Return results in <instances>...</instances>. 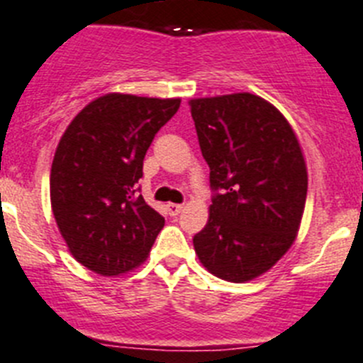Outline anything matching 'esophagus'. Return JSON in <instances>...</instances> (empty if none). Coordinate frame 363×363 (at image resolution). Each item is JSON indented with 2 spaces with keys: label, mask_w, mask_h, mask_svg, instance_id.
Here are the masks:
<instances>
[{
  "label": "esophagus",
  "mask_w": 363,
  "mask_h": 363,
  "mask_svg": "<svg viewBox=\"0 0 363 363\" xmlns=\"http://www.w3.org/2000/svg\"><path fill=\"white\" fill-rule=\"evenodd\" d=\"M182 208H184V206L175 204V202H169V204L166 206V210H168V213L172 215V217H177V215L182 211Z\"/></svg>",
  "instance_id": "34e87169"
}]
</instances>
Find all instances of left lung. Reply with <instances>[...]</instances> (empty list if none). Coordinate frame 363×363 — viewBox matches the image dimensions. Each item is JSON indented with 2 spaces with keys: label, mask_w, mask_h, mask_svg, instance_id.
Instances as JSON below:
<instances>
[{
  "label": "left lung",
  "mask_w": 363,
  "mask_h": 363,
  "mask_svg": "<svg viewBox=\"0 0 363 363\" xmlns=\"http://www.w3.org/2000/svg\"><path fill=\"white\" fill-rule=\"evenodd\" d=\"M189 106L213 191L195 253L218 279L246 282L295 240L308 195L302 150L286 117L259 96L204 97Z\"/></svg>",
  "instance_id": "8db88e82"
}]
</instances>
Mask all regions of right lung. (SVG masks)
<instances>
[{
	"instance_id": "1",
	"label": "right lung",
	"mask_w": 363,
	"mask_h": 363,
	"mask_svg": "<svg viewBox=\"0 0 363 363\" xmlns=\"http://www.w3.org/2000/svg\"><path fill=\"white\" fill-rule=\"evenodd\" d=\"M181 99L108 94L86 104L55 150L50 201L77 262L99 275L133 269L148 257L164 218L139 194L153 137Z\"/></svg>"
}]
</instances>
